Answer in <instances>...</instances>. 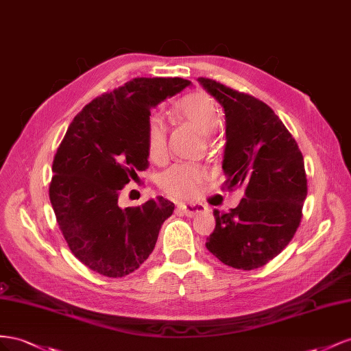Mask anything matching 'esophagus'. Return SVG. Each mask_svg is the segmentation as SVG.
<instances>
[{
  "instance_id": "34e87169",
  "label": "esophagus",
  "mask_w": 351,
  "mask_h": 351,
  "mask_svg": "<svg viewBox=\"0 0 351 351\" xmlns=\"http://www.w3.org/2000/svg\"><path fill=\"white\" fill-rule=\"evenodd\" d=\"M178 208L181 210V212L188 216V217H194L197 213H202L206 210L204 204H199V203H179Z\"/></svg>"
}]
</instances>
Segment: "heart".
Masks as SVG:
<instances>
[{
  "instance_id": "heart-1",
  "label": "heart",
  "mask_w": 351,
  "mask_h": 351,
  "mask_svg": "<svg viewBox=\"0 0 351 351\" xmlns=\"http://www.w3.org/2000/svg\"><path fill=\"white\" fill-rule=\"evenodd\" d=\"M170 116L178 122L189 123L202 135L215 132L220 120L219 108L213 98L204 93H193L178 99L170 110ZM145 139L149 157L158 160L166 154V128L158 117L148 119ZM204 178L206 170L203 167L193 163H176L160 176V186L172 197H191L197 193Z\"/></svg>"
}]
</instances>
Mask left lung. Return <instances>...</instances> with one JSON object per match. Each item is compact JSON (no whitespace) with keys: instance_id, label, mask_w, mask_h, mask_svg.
Returning a JSON list of instances; mask_svg holds the SVG:
<instances>
[{"instance_id":"left-lung-1","label":"left lung","mask_w":351,"mask_h":351,"mask_svg":"<svg viewBox=\"0 0 351 351\" xmlns=\"http://www.w3.org/2000/svg\"><path fill=\"white\" fill-rule=\"evenodd\" d=\"M198 82L225 110L226 185L244 191L231 212L215 210L216 228L206 247L228 266L257 269L282 252L302 220L307 195L303 154L267 104L213 79Z\"/></svg>"}]
</instances>
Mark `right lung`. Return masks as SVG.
Wrapping results in <instances>:
<instances>
[{
  "mask_svg": "<svg viewBox=\"0 0 351 351\" xmlns=\"http://www.w3.org/2000/svg\"><path fill=\"white\" fill-rule=\"evenodd\" d=\"M189 85L182 77H135L86 104L57 148L49 202L70 252L99 275L132 274L173 213L163 197L138 207H120L119 198L148 167L152 108Z\"/></svg>",
  "mask_w": 351,
  "mask_h": 351,
  "instance_id": "right-lung-1",
  "label": "right lung"
}]
</instances>
